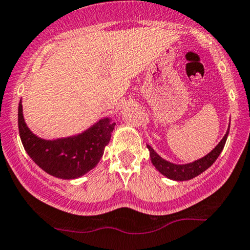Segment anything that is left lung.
I'll return each mask as SVG.
<instances>
[{"label": "left lung", "mask_w": 250, "mask_h": 250, "mask_svg": "<svg viewBox=\"0 0 250 250\" xmlns=\"http://www.w3.org/2000/svg\"><path fill=\"white\" fill-rule=\"evenodd\" d=\"M229 126H228L227 132H226L225 137L222 138L221 142L214 147L209 153H207L205 157L200 158V159L192 161V163L187 164H174L172 161H168L164 159L163 157H160L157 152L147 144V148L149 151V157H151V161L153 164L155 168L159 171L161 174L165 175L166 178L171 179L174 181H186L190 180V179L198 177L199 174H201L202 172L206 171L207 168H209L213 165L214 161L218 159L220 153L222 152V149L225 147L226 140H227L228 133H229Z\"/></svg>", "instance_id": "left-lung-1"}]
</instances>
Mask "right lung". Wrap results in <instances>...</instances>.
<instances>
[{"mask_svg": "<svg viewBox=\"0 0 250 250\" xmlns=\"http://www.w3.org/2000/svg\"><path fill=\"white\" fill-rule=\"evenodd\" d=\"M116 123L101 118L89 128L73 136L43 139L26 125L22 99L19 104V130L29 157L48 174L64 180L78 179L95 167L104 154Z\"/></svg>", "mask_w": 250, "mask_h": 250, "instance_id": "1", "label": "right lung"}]
</instances>
